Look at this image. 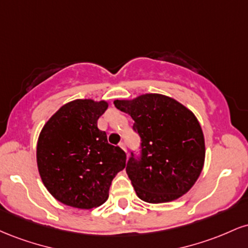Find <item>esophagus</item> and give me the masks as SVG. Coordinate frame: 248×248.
I'll use <instances>...</instances> for the list:
<instances>
[{
  "instance_id": "esophagus-1",
  "label": "esophagus",
  "mask_w": 248,
  "mask_h": 248,
  "mask_svg": "<svg viewBox=\"0 0 248 248\" xmlns=\"http://www.w3.org/2000/svg\"><path fill=\"white\" fill-rule=\"evenodd\" d=\"M119 147H120V148H121V149H124V152H126V153H127V148H126V144H124V142H120V143H119Z\"/></svg>"
}]
</instances>
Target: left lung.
<instances>
[{"instance_id": "1", "label": "left lung", "mask_w": 248, "mask_h": 248, "mask_svg": "<svg viewBox=\"0 0 248 248\" xmlns=\"http://www.w3.org/2000/svg\"><path fill=\"white\" fill-rule=\"evenodd\" d=\"M114 105L132 116L141 138V155L132 153L126 167L138 197L153 204L182 197L196 183L205 160L203 130L195 114L156 93Z\"/></svg>"}]
</instances>
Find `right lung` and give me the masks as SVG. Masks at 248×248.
Returning <instances> with one entry per match:
<instances>
[{
  "instance_id": "add662e5",
  "label": "right lung",
  "mask_w": 248,
  "mask_h": 248,
  "mask_svg": "<svg viewBox=\"0 0 248 248\" xmlns=\"http://www.w3.org/2000/svg\"><path fill=\"white\" fill-rule=\"evenodd\" d=\"M106 101L67 102L44 124L37 142L42 182L61 203L77 209L104 204L115 175L126 167V153L108 143L98 119Z\"/></svg>"
}]
</instances>
